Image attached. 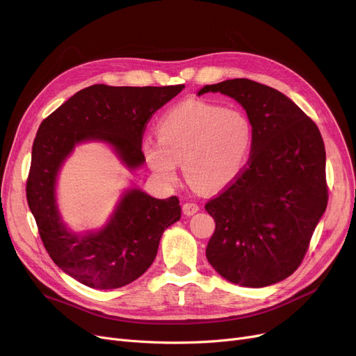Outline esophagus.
<instances>
[{
  "instance_id": "1",
  "label": "esophagus",
  "mask_w": 356,
  "mask_h": 356,
  "mask_svg": "<svg viewBox=\"0 0 356 356\" xmlns=\"http://www.w3.org/2000/svg\"><path fill=\"white\" fill-rule=\"evenodd\" d=\"M197 211H199V207H197L196 203H193V202H186V203L183 204V213H184L186 216H192V215H195Z\"/></svg>"
}]
</instances>
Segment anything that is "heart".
I'll return each instance as SVG.
<instances>
[{
	"mask_svg": "<svg viewBox=\"0 0 356 356\" xmlns=\"http://www.w3.org/2000/svg\"><path fill=\"white\" fill-rule=\"evenodd\" d=\"M157 138H144L141 153L160 183L173 188L179 163L193 186L219 192L231 186L248 165L252 125L244 112L204 101H186L159 120Z\"/></svg>",
	"mask_w": 356,
	"mask_h": 356,
	"instance_id": "obj_1",
	"label": "heart"
}]
</instances>
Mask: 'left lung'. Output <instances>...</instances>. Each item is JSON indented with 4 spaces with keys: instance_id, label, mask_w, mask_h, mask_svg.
Returning a JSON list of instances; mask_svg holds the SVG:
<instances>
[{
    "instance_id": "1",
    "label": "left lung",
    "mask_w": 356,
    "mask_h": 356,
    "mask_svg": "<svg viewBox=\"0 0 356 356\" xmlns=\"http://www.w3.org/2000/svg\"><path fill=\"white\" fill-rule=\"evenodd\" d=\"M245 109L252 125L248 167L204 209L216 228L207 258L228 282L267 287L305 258L327 204L326 152L316 124L284 93L250 79L203 86Z\"/></svg>"
}]
</instances>
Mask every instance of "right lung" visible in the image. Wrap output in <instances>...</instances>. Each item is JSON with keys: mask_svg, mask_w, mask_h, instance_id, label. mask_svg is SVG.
Segmentation results:
<instances>
[{"mask_svg": "<svg viewBox=\"0 0 356 356\" xmlns=\"http://www.w3.org/2000/svg\"><path fill=\"white\" fill-rule=\"evenodd\" d=\"M184 85H92L74 93L39 127L31 152L27 202L46 251L62 271L99 290L133 283L153 264L164 229L180 219L179 199L125 189L105 225L74 232L62 219L56 186L76 145L104 143L134 172L144 164L145 124Z\"/></svg>", "mask_w": 356, "mask_h": 356, "instance_id": "add662e5", "label": "right lung"}]
</instances>
